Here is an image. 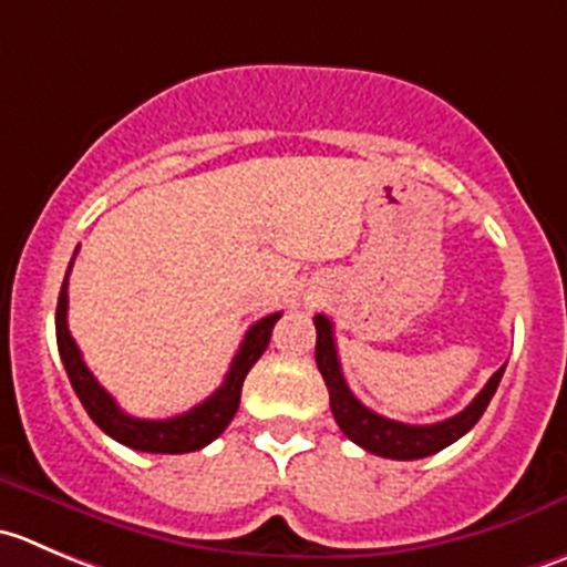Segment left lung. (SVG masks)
<instances>
[{"instance_id": "1", "label": "left lung", "mask_w": 567, "mask_h": 567, "mask_svg": "<svg viewBox=\"0 0 567 567\" xmlns=\"http://www.w3.org/2000/svg\"><path fill=\"white\" fill-rule=\"evenodd\" d=\"M312 321H316V332H318L316 362L323 382H327L329 406H332L334 421H338L340 432H343L351 443L362 446L365 452L377 454V457L421 460V457H430V454L443 452L446 446H452V443L460 441L465 432L474 430L476 421L482 417V412H485L487 404H491L498 382H502L504 368H507V365L498 368V371L491 377V382L476 393V399L454 417H446V421H437V423H426V426H412V423L390 421V417L368 410V406L351 393L349 384H346L343 379V371H340L332 321H329L327 316H316Z\"/></svg>"}]
</instances>
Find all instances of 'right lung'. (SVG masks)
Instances as JSON below:
<instances>
[{
	"label": "right lung",
	"instance_id": "right-lung-1",
	"mask_svg": "<svg viewBox=\"0 0 567 567\" xmlns=\"http://www.w3.org/2000/svg\"><path fill=\"white\" fill-rule=\"evenodd\" d=\"M71 262H74V257H71ZM71 262H69V271H65L63 288H60V296H58L54 329H58L60 360H63L71 388H74L76 399L82 401V406H85V412L91 415V421L96 423L104 435L124 443V446L135 449V452L188 454V452H199V449H205L207 443L216 441V437L229 426L235 412H238L240 388H244L246 373L251 371V365H255V362L262 357V351L268 349L271 329L274 323L279 321L282 312H274V316L260 318L255 327H249L238 354L233 357V365H229L221 388H218L210 399H205L202 404H196L194 410L183 412V415L166 417V421L132 417L115 404L113 395H110L107 390L96 382V377L87 371L80 346L74 343V338H71L69 332V321H65V318H69Z\"/></svg>",
	"mask_w": 567,
	"mask_h": 567
}]
</instances>
